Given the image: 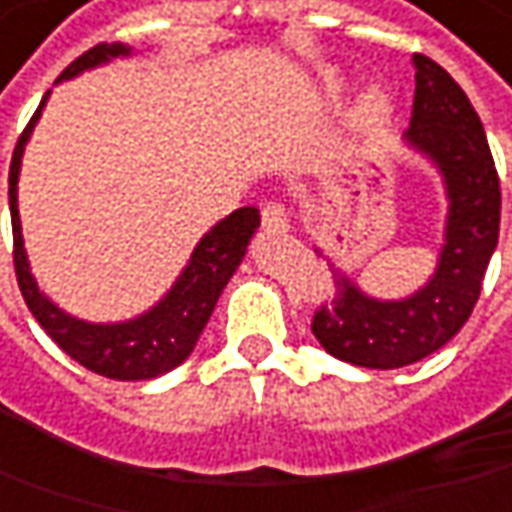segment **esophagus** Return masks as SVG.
<instances>
[{"label":"esophagus","mask_w":512,"mask_h":512,"mask_svg":"<svg viewBox=\"0 0 512 512\" xmlns=\"http://www.w3.org/2000/svg\"><path fill=\"white\" fill-rule=\"evenodd\" d=\"M260 217H263L266 232H286L289 229V217H286V209L280 203H266Z\"/></svg>","instance_id":"esophagus-1"}]
</instances>
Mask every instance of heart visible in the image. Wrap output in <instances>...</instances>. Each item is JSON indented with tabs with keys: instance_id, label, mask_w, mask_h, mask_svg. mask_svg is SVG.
Returning <instances> with one entry per match:
<instances>
[{
	"instance_id": "heart-1",
	"label": "heart",
	"mask_w": 512,
	"mask_h": 512,
	"mask_svg": "<svg viewBox=\"0 0 512 512\" xmlns=\"http://www.w3.org/2000/svg\"><path fill=\"white\" fill-rule=\"evenodd\" d=\"M392 117V100L384 88H369L367 94L358 102V111H355V125L364 137H378L384 134Z\"/></svg>"
}]
</instances>
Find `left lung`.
Masks as SVG:
<instances>
[{
    "mask_svg": "<svg viewBox=\"0 0 512 512\" xmlns=\"http://www.w3.org/2000/svg\"><path fill=\"white\" fill-rule=\"evenodd\" d=\"M415 100L404 145L427 157L447 194L444 243L433 278L407 298H372L338 272L312 332L346 364L398 369L438 352L467 323L499 243L501 189L476 108L430 56L415 54Z\"/></svg>",
    "mask_w": 512,
    "mask_h": 512,
    "instance_id": "obj_1",
    "label": "left lung"
}]
</instances>
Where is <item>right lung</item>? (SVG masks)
Masks as SVG:
<instances>
[{"label": "right lung", "instance_id": "obj_1", "mask_svg": "<svg viewBox=\"0 0 512 512\" xmlns=\"http://www.w3.org/2000/svg\"><path fill=\"white\" fill-rule=\"evenodd\" d=\"M117 56H131V48L123 42H111V45L102 42L97 48L85 51L79 59H74L59 74L56 82L79 77L82 71L100 68ZM48 97H51V91L42 97L31 123L22 131L19 143L13 148L11 177H8L13 266H16V280H19L22 298L28 303V309L34 312L39 326L54 338V344L85 369L105 375V378H114V381L157 378L168 369L180 367L191 355V349L197 346V338L203 335L206 323L212 318L217 298L223 295L229 278L246 257L249 240L260 226V212L255 206H243L229 217H223L220 223H214L212 229L200 237V243L194 246L189 263L183 266L174 286L143 315L120 323H91L68 315L36 286L31 263H28V252H25V240H22L19 200H16L22 154H25V145L34 134V125L42 117V108H45Z\"/></svg>", "mask_w": 512, "mask_h": 512}]
</instances>
